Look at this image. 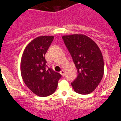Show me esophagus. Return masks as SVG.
<instances>
[{
	"instance_id": "1",
	"label": "esophagus",
	"mask_w": 121,
	"mask_h": 121,
	"mask_svg": "<svg viewBox=\"0 0 121 121\" xmlns=\"http://www.w3.org/2000/svg\"><path fill=\"white\" fill-rule=\"evenodd\" d=\"M60 74H61V75H62V76H65V70H61V71H60Z\"/></svg>"
}]
</instances>
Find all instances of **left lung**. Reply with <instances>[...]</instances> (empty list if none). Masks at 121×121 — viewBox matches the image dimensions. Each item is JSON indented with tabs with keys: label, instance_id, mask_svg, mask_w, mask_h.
<instances>
[{
	"label": "left lung",
	"instance_id": "1",
	"mask_svg": "<svg viewBox=\"0 0 121 121\" xmlns=\"http://www.w3.org/2000/svg\"><path fill=\"white\" fill-rule=\"evenodd\" d=\"M62 40L78 70V76L71 85L77 93L88 95L97 87L103 77L102 54L96 43L85 35L63 36Z\"/></svg>",
	"mask_w": 121,
	"mask_h": 121
}]
</instances>
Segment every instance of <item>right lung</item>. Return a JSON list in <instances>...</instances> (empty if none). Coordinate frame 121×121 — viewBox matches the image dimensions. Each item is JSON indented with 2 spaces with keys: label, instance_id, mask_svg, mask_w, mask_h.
Instances as JSON below:
<instances>
[{
  "label": "right lung",
  "instance_id": "add662e5",
  "mask_svg": "<svg viewBox=\"0 0 121 121\" xmlns=\"http://www.w3.org/2000/svg\"><path fill=\"white\" fill-rule=\"evenodd\" d=\"M53 36L35 38L27 45L21 60V73L24 83L39 96L55 92L61 75L47 65L45 55L53 40Z\"/></svg>",
  "mask_w": 121,
  "mask_h": 121
}]
</instances>
